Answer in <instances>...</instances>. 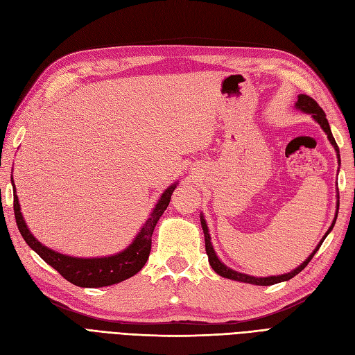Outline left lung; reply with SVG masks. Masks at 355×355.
I'll use <instances>...</instances> for the list:
<instances>
[{"mask_svg": "<svg viewBox=\"0 0 355 355\" xmlns=\"http://www.w3.org/2000/svg\"><path fill=\"white\" fill-rule=\"evenodd\" d=\"M296 108L300 110V111L306 112V114L313 115L314 120H315V121L321 125V128H323V130L326 132L330 144H331L333 146H335L336 153H338V158H339V148H338V144H336V141H335V137H333V135H331V130H330V125H329V121H327V118H326V114H324L323 110H321V106H320L313 98H309V96H306V94H299V96H297V102H296ZM339 161H340V159H339ZM338 209H339V204H338ZM335 222H336V218H335V220H333L331 227H330V230L326 232L323 240H321L320 244L317 245V249L313 252V254H311L302 265L297 266L295 271L288 272V274H283V275H277V277L274 275V277L257 278V277H250V275H247V274H241V272L234 271V270H231V268L225 266V265L218 259V256H216V253H214L213 247H211V243H210V235H209V230H207L206 220H204L202 216H201V227H202V232H204V241H206V253H207V256H209V262H210V266L214 270V272L219 274L220 277L231 278V280H235V282L250 283V284H256V286H271V284H277V283H282V282H287V280H290V278H293L295 275H297V274H299L300 271H302L304 268L309 263V261L313 259L314 254H315L317 250L320 249V245L323 244L324 239L327 237V234L331 231L333 227H335Z\"/></svg>", "mask_w": 355, "mask_h": 355, "instance_id": "obj_1", "label": "left lung"}]
</instances>
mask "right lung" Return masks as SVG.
<instances>
[{
	"label": "right lung",
	"instance_id": "1",
	"mask_svg": "<svg viewBox=\"0 0 355 355\" xmlns=\"http://www.w3.org/2000/svg\"><path fill=\"white\" fill-rule=\"evenodd\" d=\"M13 182V178H12ZM15 187V184H13ZM176 188V184L168 187L163 196H161L159 201L151 216L145 222L144 228L137 234L135 241L127 247V249L121 253L108 256V257H93V259H83V257H72L60 254L58 252L50 250L49 247L42 245L38 240H35L34 235L29 232L26 228V223L22 218L19 207V200L16 196V188L13 194V209H15V218L17 228L22 234L24 240L31 247L32 250L37 252L40 257L44 262H47L50 266L68 280L69 283L78 286V287H103L116 284L120 282L127 280V278L133 277L139 271L142 270L144 265L146 263L149 252H151V243H153V232L161 214L167 209L171 194Z\"/></svg>",
	"mask_w": 355,
	"mask_h": 355
}]
</instances>
